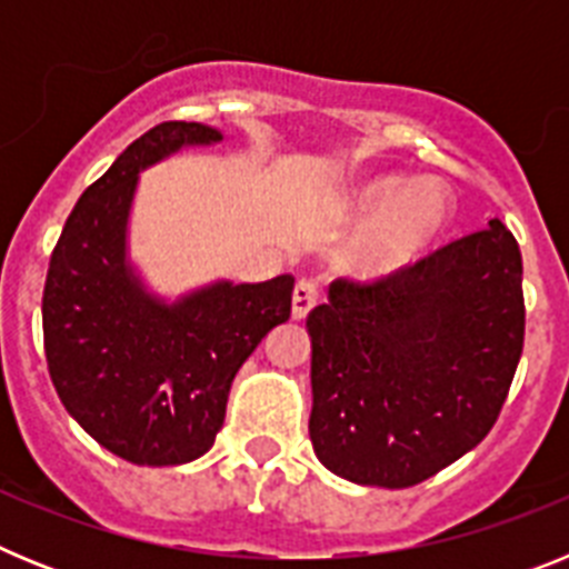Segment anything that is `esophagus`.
<instances>
[{
	"label": "esophagus",
	"instance_id": "obj_1",
	"mask_svg": "<svg viewBox=\"0 0 569 569\" xmlns=\"http://www.w3.org/2000/svg\"><path fill=\"white\" fill-rule=\"evenodd\" d=\"M321 288L313 279H301L293 290V319H305L319 305Z\"/></svg>",
	"mask_w": 569,
	"mask_h": 569
}]
</instances>
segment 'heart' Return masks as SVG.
Segmentation results:
<instances>
[{
	"label": "heart",
	"mask_w": 569,
	"mask_h": 569,
	"mask_svg": "<svg viewBox=\"0 0 569 569\" xmlns=\"http://www.w3.org/2000/svg\"><path fill=\"white\" fill-rule=\"evenodd\" d=\"M410 187L401 176H381L359 193V213L370 230L356 248L365 268H393L425 248L450 222V199L433 182Z\"/></svg>",
	"instance_id": "obj_1"
}]
</instances>
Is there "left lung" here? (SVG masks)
<instances>
[{
  "mask_svg": "<svg viewBox=\"0 0 569 569\" xmlns=\"http://www.w3.org/2000/svg\"><path fill=\"white\" fill-rule=\"evenodd\" d=\"M310 441L356 485L413 487L499 419L525 347L519 241L499 219L308 316Z\"/></svg>",
  "mask_w": 569,
  "mask_h": 569,
  "instance_id": "1",
  "label": "left lung"
}]
</instances>
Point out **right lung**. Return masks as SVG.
<instances>
[{
    "mask_svg": "<svg viewBox=\"0 0 569 569\" xmlns=\"http://www.w3.org/2000/svg\"><path fill=\"white\" fill-rule=\"evenodd\" d=\"M199 122H162L128 144L70 210L42 293L44 359L59 399L102 447L133 465H184L213 447L230 385L290 319L293 276L219 281L176 305L124 261L139 170L184 144L219 142Z\"/></svg>",
    "mask_w": 569,
    "mask_h": 569,
    "instance_id": "obj_1",
    "label": "right lung"
}]
</instances>
